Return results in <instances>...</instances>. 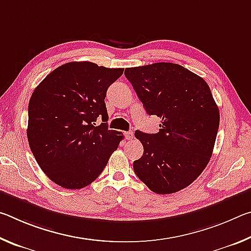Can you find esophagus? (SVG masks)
<instances>
[{
    "label": "esophagus",
    "instance_id": "34e87169",
    "mask_svg": "<svg viewBox=\"0 0 251 251\" xmlns=\"http://www.w3.org/2000/svg\"><path fill=\"white\" fill-rule=\"evenodd\" d=\"M133 136H134L133 131H126V133H125V137H126V139H128V141L133 139Z\"/></svg>",
    "mask_w": 251,
    "mask_h": 251
}]
</instances>
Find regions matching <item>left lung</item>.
Instances as JSON below:
<instances>
[{
    "label": "left lung",
    "instance_id": "8db88e82",
    "mask_svg": "<svg viewBox=\"0 0 251 251\" xmlns=\"http://www.w3.org/2000/svg\"><path fill=\"white\" fill-rule=\"evenodd\" d=\"M147 114L161 118L156 134L136 130L143 144L134 172L151 192L173 194L189 186L209 163L219 128V109L205 79L174 63L128 67Z\"/></svg>",
    "mask_w": 251,
    "mask_h": 251
}]
</instances>
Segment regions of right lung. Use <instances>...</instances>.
I'll use <instances>...</instances> for the list:
<instances>
[{
	"instance_id": "obj_1",
	"label": "right lung",
	"mask_w": 251,
	"mask_h": 251,
	"mask_svg": "<svg viewBox=\"0 0 251 251\" xmlns=\"http://www.w3.org/2000/svg\"><path fill=\"white\" fill-rule=\"evenodd\" d=\"M124 69L70 62L42 80L28 103L27 141L34 157L55 184L80 189L104 171L124 136L108 129L105 97ZM102 117L104 123L97 126Z\"/></svg>"
}]
</instances>
